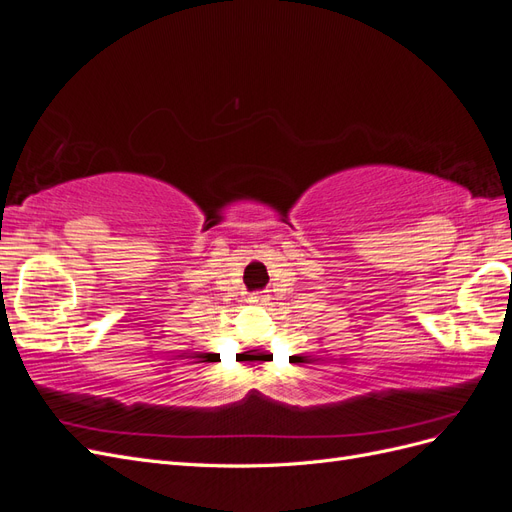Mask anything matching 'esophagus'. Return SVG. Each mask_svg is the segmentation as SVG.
Segmentation results:
<instances>
[{"label":"esophagus","instance_id":"1","mask_svg":"<svg viewBox=\"0 0 512 512\" xmlns=\"http://www.w3.org/2000/svg\"><path fill=\"white\" fill-rule=\"evenodd\" d=\"M247 301H250V303H254V305H262V303H265V301H267V297H265V294H252V297H250V299H247Z\"/></svg>","mask_w":512,"mask_h":512}]
</instances>
